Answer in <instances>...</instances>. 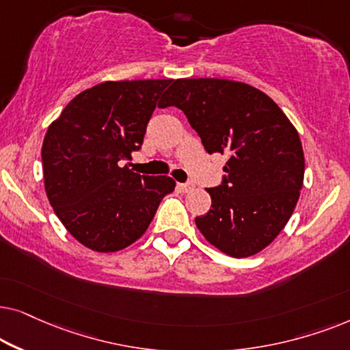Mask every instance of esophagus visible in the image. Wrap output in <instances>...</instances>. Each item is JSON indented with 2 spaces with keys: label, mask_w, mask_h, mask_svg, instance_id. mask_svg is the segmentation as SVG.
I'll return each mask as SVG.
<instances>
[{
  "label": "esophagus",
  "mask_w": 350,
  "mask_h": 350,
  "mask_svg": "<svg viewBox=\"0 0 350 350\" xmlns=\"http://www.w3.org/2000/svg\"><path fill=\"white\" fill-rule=\"evenodd\" d=\"M178 187H179L180 192L187 193V192H190V190L193 189V184L192 183H184V184H178Z\"/></svg>",
  "instance_id": "obj_1"
}]
</instances>
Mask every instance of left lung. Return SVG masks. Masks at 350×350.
<instances>
[{
	"label": "left lung",
	"instance_id": "left-lung-1",
	"mask_svg": "<svg viewBox=\"0 0 350 350\" xmlns=\"http://www.w3.org/2000/svg\"><path fill=\"white\" fill-rule=\"evenodd\" d=\"M161 109L178 107L208 153L229 157L221 185L208 189L211 209L195 217L209 243L248 258L290 221L304 180V152L291 121L267 94L219 78L172 80Z\"/></svg>",
	"mask_w": 350,
	"mask_h": 350
}]
</instances>
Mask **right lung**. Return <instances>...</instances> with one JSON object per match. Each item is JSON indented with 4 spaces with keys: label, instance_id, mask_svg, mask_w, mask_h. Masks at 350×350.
<instances>
[{
    "label": "right lung",
    "instance_id": "add662e5",
    "mask_svg": "<svg viewBox=\"0 0 350 350\" xmlns=\"http://www.w3.org/2000/svg\"><path fill=\"white\" fill-rule=\"evenodd\" d=\"M172 80L105 81L68 102L46 133L44 189L65 229L86 248L113 253L141 239L176 183L141 176L123 161Z\"/></svg>",
    "mask_w": 350,
    "mask_h": 350
}]
</instances>
